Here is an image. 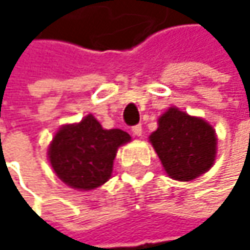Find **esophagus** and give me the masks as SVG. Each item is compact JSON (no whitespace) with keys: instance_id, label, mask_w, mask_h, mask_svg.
Listing matches in <instances>:
<instances>
[{"instance_id":"34e87169","label":"esophagus","mask_w":250,"mask_h":250,"mask_svg":"<svg viewBox=\"0 0 250 250\" xmlns=\"http://www.w3.org/2000/svg\"><path fill=\"white\" fill-rule=\"evenodd\" d=\"M131 133H133L134 136L140 137V136H142V133H143V130H142V125H133V127H131Z\"/></svg>"}]
</instances>
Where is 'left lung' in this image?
Segmentation results:
<instances>
[{"instance_id": "left-lung-1", "label": "left lung", "mask_w": 250, "mask_h": 250, "mask_svg": "<svg viewBox=\"0 0 250 250\" xmlns=\"http://www.w3.org/2000/svg\"><path fill=\"white\" fill-rule=\"evenodd\" d=\"M168 176L192 181L206 174L216 161L217 136L211 125L176 107L162 114L158 128L149 136Z\"/></svg>"}]
</instances>
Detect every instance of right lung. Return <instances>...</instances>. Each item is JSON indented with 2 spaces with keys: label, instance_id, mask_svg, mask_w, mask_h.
<instances>
[{
  "label": "right lung",
  "instance_id": "obj_1",
  "mask_svg": "<svg viewBox=\"0 0 250 250\" xmlns=\"http://www.w3.org/2000/svg\"><path fill=\"white\" fill-rule=\"evenodd\" d=\"M130 140L128 133L120 128L105 130L88 114L79 123L58 130L47 156L55 174L66 185L89 191L110 179L117 149Z\"/></svg>",
  "mask_w": 250,
  "mask_h": 250
}]
</instances>
